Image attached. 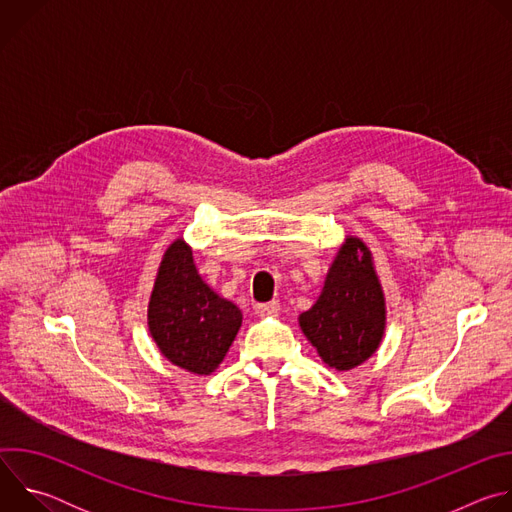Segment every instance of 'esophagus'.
I'll return each instance as SVG.
<instances>
[{
    "mask_svg": "<svg viewBox=\"0 0 512 512\" xmlns=\"http://www.w3.org/2000/svg\"><path fill=\"white\" fill-rule=\"evenodd\" d=\"M257 316H275L279 312V302H267V304H257L255 306Z\"/></svg>",
    "mask_w": 512,
    "mask_h": 512,
    "instance_id": "esophagus-1",
    "label": "esophagus"
}]
</instances>
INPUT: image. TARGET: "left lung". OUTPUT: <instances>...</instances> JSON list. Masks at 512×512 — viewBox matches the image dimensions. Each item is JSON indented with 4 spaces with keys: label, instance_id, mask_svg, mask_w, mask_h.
Wrapping results in <instances>:
<instances>
[{
    "label": "left lung",
    "instance_id": "left-lung-1",
    "mask_svg": "<svg viewBox=\"0 0 512 512\" xmlns=\"http://www.w3.org/2000/svg\"><path fill=\"white\" fill-rule=\"evenodd\" d=\"M306 338L326 364L348 371L367 360L385 332V300L371 253L362 241L346 239L318 302L300 316Z\"/></svg>",
    "mask_w": 512,
    "mask_h": 512
}]
</instances>
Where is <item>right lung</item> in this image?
Wrapping results in <instances>:
<instances>
[{"instance_id": "add662e5", "label": "right lung", "mask_w": 512, "mask_h": 512, "mask_svg": "<svg viewBox=\"0 0 512 512\" xmlns=\"http://www.w3.org/2000/svg\"><path fill=\"white\" fill-rule=\"evenodd\" d=\"M241 310L200 279L190 247L170 245L152 291L148 324L162 354L176 367L208 375L223 362L241 328Z\"/></svg>"}]
</instances>
